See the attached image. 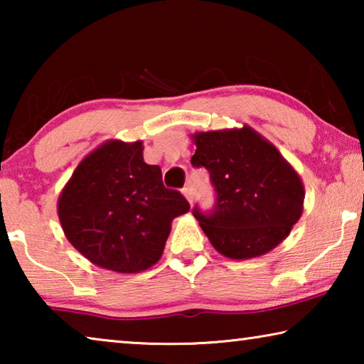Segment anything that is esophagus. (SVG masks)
<instances>
[{"instance_id": "esophagus-1", "label": "esophagus", "mask_w": 364, "mask_h": 364, "mask_svg": "<svg viewBox=\"0 0 364 364\" xmlns=\"http://www.w3.org/2000/svg\"><path fill=\"white\" fill-rule=\"evenodd\" d=\"M183 196H184V197H186V199H188V202H189V204H193V199H194V191H193V186H191V184H189V183L186 184V186H184V188H183Z\"/></svg>"}]
</instances>
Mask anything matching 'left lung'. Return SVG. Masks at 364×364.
<instances>
[{
	"label": "left lung",
	"instance_id": "8db88e82",
	"mask_svg": "<svg viewBox=\"0 0 364 364\" xmlns=\"http://www.w3.org/2000/svg\"><path fill=\"white\" fill-rule=\"evenodd\" d=\"M194 167H205L217 193L210 215L194 208L208 241L221 255L247 260L273 250L304 212L301 178L278 147L254 128L193 134Z\"/></svg>",
	"mask_w": 364,
	"mask_h": 364
}]
</instances>
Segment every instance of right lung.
Returning a JSON list of instances; mask_svg holds the SVG:
<instances>
[{
  "label": "right lung",
  "mask_w": 364,
  "mask_h": 364,
  "mask_svg": "<svg viewBox=\"0 0 364 364\" xmlns=\"http://www.w3.org/2000/svg\"><path fill=\"white\" fill-rule=\"evenodd\" d=\"M143 141L109 139L73 170L58 199L65 237L96 267L139 273L164 254L171 221L189 212L181 193L167 189L147 165Z\"/></svg>",
  "instance_id": "1"
}]
</instances>
